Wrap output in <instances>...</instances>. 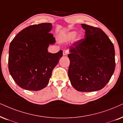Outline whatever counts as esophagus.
Instances as JSON below:
<instances>
[{"instance_id":"obj_1","label":"esophagus","mask_w":123,"mask_h":123,"mask_svg":"<svg viewBox=\"0 0 123 123\" xmlns=\"http://www.w3.org/2000/svg\"><path fill=\"white\" fill-rule=\"evenodd\" d=\"M68 54V50H64L63 51V56H66Z\"/></svg>"}]
</instances>
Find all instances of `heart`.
Returning a JSON list of instances; mask_svg holds the SVG:
<instances>
[{"label":"heart","mask_w":123,"mask_h":123,"mask_svg":"<svg viewBox=\"0 0 123 123\" xmlns=\"http://www.w3.org/2000/svg\"><path fill=\"white\" fill-rule=\"evenodd\" d=\"M82 36L80 34H76V32L75 31H71L67 33L65 35L64 40L65 41H69L72 40L73 38H75L77 40H80L81 39Z\"/></svg>","instance_id":"b5f03b06"}]
</instances>
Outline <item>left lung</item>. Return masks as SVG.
Instances as JSON below:
<instances>
[{"label":"left lung","instance_id":"1","mask_svg":"<svg viewBox=\"0 0 123 123\" xmlns=\"http://www.w3.org/2000/svg\"><path fill=\"white\" fill-rule=\"evenodd\" d=\"M85 38L69 48L68 75L72 86L81 92L102 89L115 68L112 43L102 29L81 24Z\"/></svg>","mask_w":123,"mask_h":123}]
</instances>
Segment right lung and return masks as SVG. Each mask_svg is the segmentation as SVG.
I'll return each instance as SVG.
<instances>
[{"mask_svg": "<svg viewBox=\"0 0 123 123\" xmlns=\"http://www.w3.org/2000/svg\"><path fill=\"white\" fill-rule=\"evenodd\" d=\"M51 23L28 27L12 40L9 48L8 69L18 86L39 91L49 83L52 71L62 56V51L48 52L55 40L50 32Z\"/></svg>", "mask_w": 123, "mask_h": 123, "instance_id": "right-lung-1", "label": "right lung"}]
</instances>
